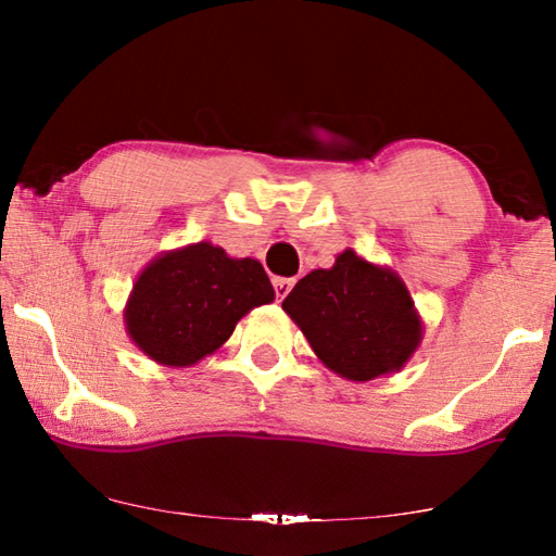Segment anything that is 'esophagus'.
I'll return each instance as SVG.
<instances>
[{"label":"esophagus","mask_w":556,"mask_h":556,"mask_svg":"<svg viewBox=\"0 0 556 556\" xmlns=\"http://www.w3.org/2000/svg\"><path fill=\"white\" fill-rule=\"evenodd\" d=\"M296 279L294 277H277L275 279V291H277V299H285L291 289H294Z\"/></svg>","instance_id":"34e87169"}]
</instances>
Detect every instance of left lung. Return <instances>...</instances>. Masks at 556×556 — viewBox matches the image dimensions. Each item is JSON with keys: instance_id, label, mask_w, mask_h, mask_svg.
Segmentation results:
<instances>
[{"instance_id": "8db88e82", "label": "left lung", "mask_w": 556, "mask_h": 556, "mask_svg": "<svg viewBox=\"0 0 556 556\" xmlns=\"http://www.w3.org/2000/svg\"><path fill=\"white\" fill-rule=\"evenodd\" d=\"M328 370L353 382L400 372L417 353L425 321L397 271L343 250L308 271L281 301Z\"/></svg>"}]
</instances>
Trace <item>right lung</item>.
Masks as SVG:
<instances>
[{"label":"right lung","mask_w":556,"mask_h":556,"mask_svg":"<svg viewBox=\"0 0 556 556\" xmlns=\"http://www.w3.org/2000/svg\"><path fill=\"white\" fill-rule=\"evenodd\" d=\"M271 301L275 287L257 260L191 242L162 252L139 271L125 304V328L154 363L191 368L228 341L244 314Z\"/></svg>","instance_id":"add662e5"}]
</instances>
